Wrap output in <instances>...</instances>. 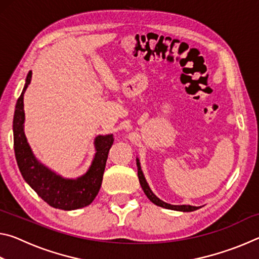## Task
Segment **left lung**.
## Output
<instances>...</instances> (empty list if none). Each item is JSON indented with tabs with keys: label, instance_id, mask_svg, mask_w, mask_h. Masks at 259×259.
Masks as SVG:
<instances>
[{
	"label": "left lung",
	"instance_id": "1",
	"mask_svg": "<svg viewBox=\"0 0 259 259\" xmlns=\"http://www.w3.org/2000/svg\"><path fill=\"white\" fill-rule=\"evenodd\" d=\"M137 161V169H138V178H139V183H140V186H142L144 193H145L146 196L148 199H150L153 203L159 205V207L162 208H165V209H170V210H177V211H183V212H190V211H194V210L199 209L201 207H193V205H187V204H182V205H175V204H170V203H166L164 201L160 200L157 196L154 194V193L152 192V190L148 186V184L145 179V176H144V174L142 171V166H140V162L138 159H136Z\"/></svg>",
	"mask_w": 259,
	"mask_h": 259
}]
</instances>
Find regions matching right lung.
<instances>
[{
	"label": "right lung",
	"instance_id": "obj_1",
	"mask_svg": "<svg viewBox=\"0 0 259 259\" xmlns=\"http://www.w3.org/2000/svg\"><path fill=\"white\" fill-rule=\"evenodd\" d=\"M32 80V71L26 77L20 97L17 100L14 115V148L17 164L25 182L37 193L40 198L56 209L75 210L89 205L97 196L103 182L113 135H99L95 139L96 154L90 168L83 176L64 178L42 164L35 155L24 133V94Z\"/></svg>",
	"mask_w": 259,
	"mask_h": 259
}]
</instances>
